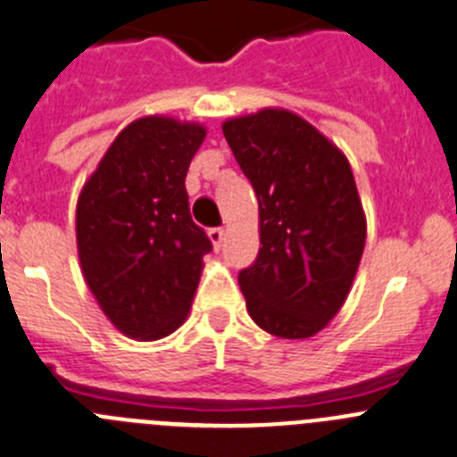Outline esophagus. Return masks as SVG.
<instances>
[{"mask_svg":"<svg viewBox=\"0 0 457 457\" xmlns=\"http://www.w3.org/2000/svg\"><path fill=\"white\" fill-rule=\"evenodd\" d=\"M209 238H212V243H214V248L220 250V248H223V243H225V229L223 228H212V229H209Z\"/></svg>","mask_w":457,"mask_h":457,"instance_id":"esophagus-1","label":"esophagus"}]
</instances>
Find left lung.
<instances>
[{
  "instance_id": "1",
  "label": "left lung",
  "mask_w": 457,
  "mask_h": 457,
  "mask_svg": "<svg viewBox=\"0 0 457 457\" xmlns=\"http://www.w3.org/2000/svg\"><path fill=\"white\" fill-rule=\"evenodd\" d=\"M259 200L262 248L238 272L250 318L277 338H309L343 306L365 248L347 157L287 110L223 123Z\"/></svg>"
}]
</instances>
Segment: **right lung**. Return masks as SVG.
<instances>
[{
  "label": "right lung",
  "instance_id": "obj_1",
  "mask_svg": "<svg viewBox=\"0 0 457 457\" xmlns=\"http://www.w3.org/2000/svg\"><path fill=\"white\" fill-rule=\"evenodd\" d=\"M204 128L144 117L119 132L83 187L76 241L85 281L112 325L155 340L182 325L212 241L191 220L185 178Z\"/></svg>",
  "mask_w": 457,
  "mask_h": 457
}]
</instances>
